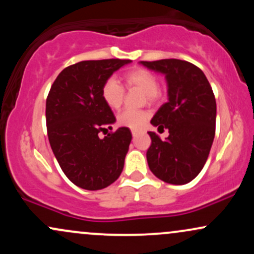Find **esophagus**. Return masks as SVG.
<instances>
[{
    "instance_id": "1",
    "label": "esophagus",
    "mask_w": 254,
    "mask_h": 254,
    "mask_svg": "<svg viewBox=\"0 0 254 254\" xmlns=\"http://www.w3.org/2000/svg\"><path fill=\"white\" fill-rule=\"evenodd\" d=\"M131 132H132V136L133 137H136V136L139 135V131L138 130H132V131H131Z\"/></svg>"
}]
</instances>
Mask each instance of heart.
<instances>
[{"mask_svg": "<svg viewBox=\"0 0 254 254\" xmlns=\"http://www.w3.org/2000/svg\"><path fill=\"white\" fill-rule=\"evenodd\" d=\"M124 82L127 88H138L145 93L149 103H155L161 97L159 88V81L153 72L143 68H136L124 74ZM101 97L105 104L112 110L121 109L124 101V88L118 80L110 77L105 81L101 88ZM148 119V113L144 111L125 110L117 117L121 127L130 129H141Z\"/></svg>", "mask_w": 254, "mask_h": 254, "instance_id": "b5f03b06", "label": "heart"}]
</instances>
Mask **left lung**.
I'll return each instance as SVG.
<instances>
[{
    "mask_svg": "<svg viewBox=\"0 0 254 254\" xmlns=\"http://www.w3.org/2000/svg\"><path fill=\"white\" fill-rule=\"evenodd\" d=\"M161 72L167 82L168 101L151 118L157 129H167L162 141L149 131L151 144L147 161L162 182L184 185L193 180L205 165L215 137L216 100L211 86L198 66L182 60L139 62Z\"/></svg>",
    "mask_w": 254,
    "mask_h": 254,
    "instance_id": "left-lung-1",
    "label": "left lung"
}]
</instances>
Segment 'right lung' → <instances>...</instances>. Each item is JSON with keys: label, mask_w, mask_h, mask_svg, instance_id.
Masks as SVG:
<instances>
[{"label": "right lung", "mask_w": 254, "mask_h": 254, "mask_svg": "<svg viewBox=\"0 0 254 254\" xmlns=\"http://www.w3.org/2000/svg\"><path fill=\"white\" fill-rule=\"evenodd\" d=\"M130 60L82 61L60 72L46 99V127L51 149L68 179L95 191L121 176L132 138L129 127L99 137L112 129V110L101 88L107 78Z\"/></svg>", "instance_id": "obj_1"}]
</instances>
